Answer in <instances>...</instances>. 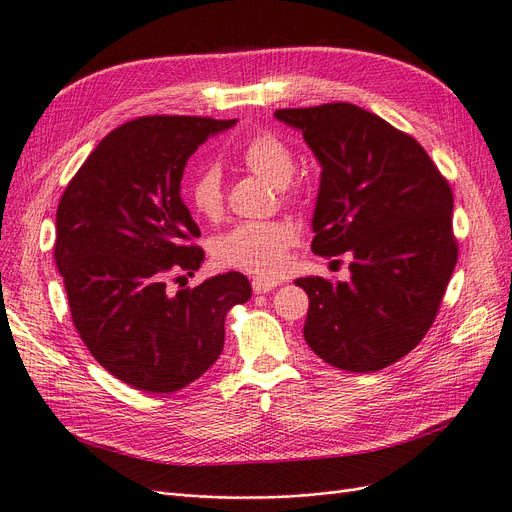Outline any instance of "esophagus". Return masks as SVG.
Listing matches in <instances>:
<instances>
[{
  "mask_svg": "<svg viewBox=\"0 0 512 512\" xmlns=\"http://www.w3.org/2000/svg\"><path fill=\"white\" fill-rule=\"evenodd\" d=\"M278 287V282L276 280H266V278H253V291L257 293V295H261V293H270L272 289H276Z\"/></svg>",
  "mask_w": 512,
  "mask_h": 512,
  "instance_id": "1",
  "label": "esophagus"
}]
</instances>
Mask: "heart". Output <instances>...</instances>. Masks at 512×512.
I'll list each match as a JSON object with an SVG mask.
<instances>
[{
  "mask_svg": "<svg viewBox=\"0 0 512 512\" xmlns=\"http://www.w3.org/2000/svg\"><path fill=\"white\" fill-rule=\"evenodd\" d=\"M240 162L253 175L274 187L291 181L295 160L291 149L274 132H259L240 149ZM187 200L202 219H219L223 213L221 170L215 164L202 166L187 185ZM295 242L289 223H242L217 238L215 259L219 266L238 268L259 276H276L285 268L287 251Z\"/></svg>",
  "mask_w": 512,
  "mask_h": 512,
  "instance_id": "heart-1",
  "label": "heart"
}]
</instances>
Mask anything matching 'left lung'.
I'll use <instances>...</instances> for the list:
<instances>
[{"label": "left lung", "instance_id": "1", "mask_svg": "<svg viewBox=\"0 0 512 512\" xmlns=\"http://www.w3.org/2000/svg\"><path fill=\"white\" fill-rule=\"evenodd\" d=\"M320 164L312 251L352 255L350 280L297 278L310 297L304 337L325 363L380 371L434 323L458 261L453 196L424 147L350 103L278 109Z\"/></svg>", "mask_w": 512, "mask_h": 512}]
</instances>
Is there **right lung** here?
<instances>
[{"mask_svg":"<svg viewBox=\"0 0 512 512\" xmlns=\"http://www.w3.org/2000/svg\"><path fill=\"white\" fill-rule=\"evenodd\" d=\"M238 120L147 116L94 147L56 211L54 259L73 325L101 367L145 392H175L211 367L225 314L251 299L240 272L168 293L170 274L194 276L204 251L181 200L198 145Z\"/></svg>","mask_w":512,"mask_h":512,"instance_id":"1","label":"right lung"}]
</instances>
